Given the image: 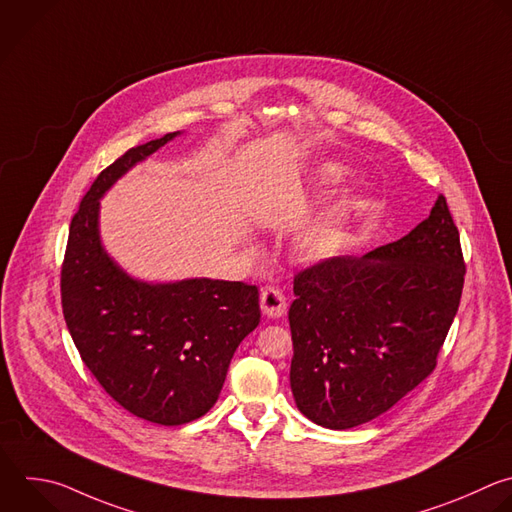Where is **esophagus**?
Segmentation results:
<instances>
[{"instance_id": "34e87169", "label": "esophagus", "mask_w": 512, "mask_h": 512, "mask_svg": "<svg viewBox=\"0 0 512 512\" xmlns=\"http://www.w3.org/2000/svg\"><path fill=\"white\" fill-rule=\"evenodd\" d=\"M261 309L269 317H281L287 311L285 293L279 287H275V285L265 287L261 291Z\"/></svg>"}]
</instances>
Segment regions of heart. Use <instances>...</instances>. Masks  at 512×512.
<instances>
[{
	"mask_svg": "<svg viewBox=\"0 0 512 512\" xmlns=\"http://www.w3.org/2000/svg\"><path fill=\"white\" fill-rule=\"evenodd\" d=\"M333 173V170H329ZM348 217V205L339 203L325 213L317 223L309 225L297 239V249L305 259L317 261L333 255L342 245L344 221Z\"/></svg>",
	"mask_w": 512,
	"mask_h": 512,
	"instance_id": "1",
	"label": "heart"
}]
</instances>
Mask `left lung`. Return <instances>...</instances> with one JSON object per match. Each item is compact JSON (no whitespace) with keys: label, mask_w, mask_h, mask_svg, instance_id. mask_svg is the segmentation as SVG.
<instances>
[{"label":"left lung","mask_w":512,"mask_h":512,"mask_svg":"<svg viewBox=\"0 0 512 512\" xmlns=\"http://www.w3.org/2000/svg\"><path fill=\"white\" fill-rule=\"evenodd\" d=\"M464 273L444 195L406 237L299 271L289 307V382L299 412L348 430L424 382L458 311Z\"/></svg>","instance_id":"obj_1"}]
</instances>
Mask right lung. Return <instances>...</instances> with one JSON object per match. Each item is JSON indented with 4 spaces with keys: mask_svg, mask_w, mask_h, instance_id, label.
<instances>
[{
    "mask_svg": "<svg viewBox=\"0 0 512 512\" xmlns=\"http://www.w3.org/2000/svg\"><path fill=\"white\" fill-rule=\"evenodd\" d=\"M177 134L126 150L96 177L72 217L60 277L64 319L86 368L124 410L162 426L215 406L235 350L261 319L251 283L136 281L100 243V197Z\"/></svg>",
    "mask_w": 512,
    "mask_h": 512,
    "instance_id": "obj_1",
    "label": "right lung"
}]
</instances>
